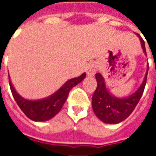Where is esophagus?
<instances>
[{
  "label": "esophagus",
  "instance_id": "34e87169",
  "mask_svg": "<svg viewBox=\"0 0 156 156\" xmlns=\"http://www.w3.org/2000/svg\"><path fill=\"white\" fill-rule=\"evenodd\" d=\"M96 64L93 63V64L89 65V67L88 68V70H87V73H88V76H94L96 73Z\"/></svg>",
  "mask_w": 156,
  "mask_h": 156
}]
</instances>
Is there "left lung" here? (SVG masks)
Segmentation results:
<instances>
[{
	"label": "left lung",
	"mask_w": 156,
	"mask_h": 156,
	"mask_svg": "<svg viewBox=\"0 0 156 156\" xmlns=\"http://www.w3.org/2000/svg\"><path fill=\"white\" fill-rule=\"evenodd\" d=\"M139 37L140 39L143 51L146 53L144 40L141 38L140 36H139ZM148 70L149 67L144 81L137 91L129 97L124 98H119L112 96L105 86L103 76L100 73H96L97 88L92 98V107L97 117L106 124H118L127 119L136 107L144 93Z\"/></svg>",
	"instance_id": "left-lung-1"
}]
</instances>
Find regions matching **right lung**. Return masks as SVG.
I'll return each mask as SVG.
<instances>
[{
	"label": "right lung",
	"instance_id": "1",
	"mask_svg": "<svg viewBox=\"0 0 156 156\" xmlns=\"http://www.w3.org/2000/svg\"><path fill=\"white\" fill-rule=\"evenodd\" d=\"M86 77L85 73H83L78 78H72L65 83L55 94L50 97L46 98L41 100H27L25 99L16 92L13 88L12 82L9 77V84L11 88V91L15 98L16 104L22 112L33 121H47L58 114L61 110L65 101L67 100L68 95L72 88L74 86L82 82Z\"/></svg>",
	"mask_w": 156,
	"mask_h": 156
}]
</instances>
